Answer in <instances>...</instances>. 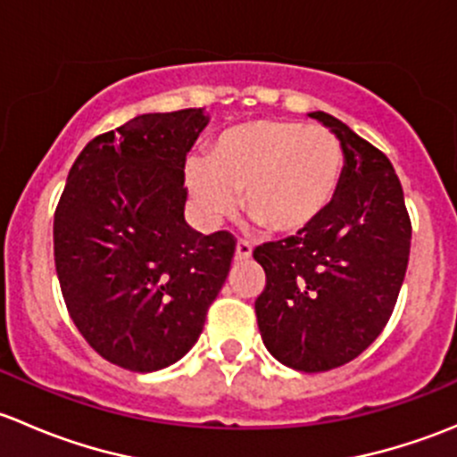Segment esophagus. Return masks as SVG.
I'll return each instance as SVG.
<instances>
[{"mask_svg":"<svg viewBox=\"0 0 457 457\" xmlns=\"http://www.w3.org/2000/svg\"><path fill=\"white\" fill-rule=\"evenodd\" d=\"M237 261H247V258H252V243L247 241H238L237 243Z\"/></svg>","mask_w":457,"mask_h":457,"instance_id":"esophagus-1","label":"esophagus"}]
</instances>
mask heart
Here are the masks:
<instances>
[{
  "instance_id": "obj_1",
  "label": "heart",
  "mask_w": 457,
  "mask_h": 457,
  "mask_svg": "<svg viewBox=\"0 0 457 457\" xmlns=\"http://www.w3.org/2000/svg\"><path fill=\"white\" fill-rule=\"evenodd\" d=\"M338 137L320 126L258 119L228 128L212 141L210 156L187 161L190 195L207 220L238 207L271 234L310 229L329 210L343 179Z\"/></svg>"
}]
</instances>
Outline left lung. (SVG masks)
Here are the masks:
<instances>
[{
  "mask_svg": "<svg viewBox=\"0 0 457 457\" xmlns=\"http://www.w3.org/2000/svg\"><path fill=\"white\" fill-rule=\"evenodd\" d=\"M343 179L329 210L305 232L254 250L267 283L256 298L267 352L296 371H329L361 356L394 312L411 247V220L391 161L327 112Z\"/></svg>",
  "mask_w": 457,
  "mask_h": 457,
  "instance_id": "left-lung-1",
  "label": "left lung"
}]
</instances>
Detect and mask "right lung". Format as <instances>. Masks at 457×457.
<instances>
[{"label": "right lung", "instance_id": "1", "mask_svg": "<svg viewBox=\"0 0 457 457\" xmlns=\"http://www.w3.org/2000/svg\"><path fill=\"white\" fill-rule=\"evenodd\" d=\"M210 117L141 114L77 156L54 212V267L68 314L99 356L159 371L199 340L237 241L186 223V156Z\"/></svg>", "mask_w": 457, "mask_h": 457}]
</instances>
